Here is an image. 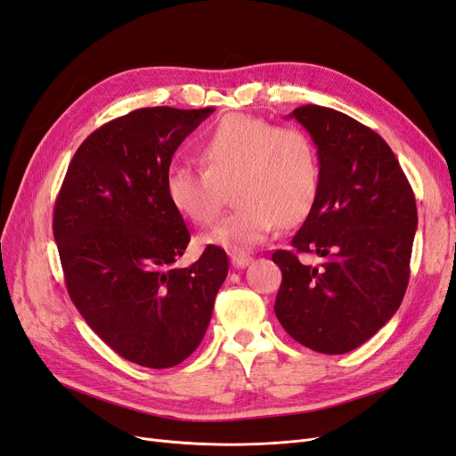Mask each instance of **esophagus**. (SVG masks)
Masks as SVG:
<instances>
[{
  "label": "esophagus",
  "instance_id": "obj_1",
  "mask_svg": "<svg viewBox=\"0 0 456 456\" xmlns=\"http://www.w3.org/2000/svg\"><path fill=\"white\" fill-rule=\"evenodd\" d=\"M230 260H232V266H233V268H245V266L251 262V256L240 255V253H238V255H232Z\"/></svg>",
  "mask_w": 456,
  "mask_h": 456
}]
</instances>
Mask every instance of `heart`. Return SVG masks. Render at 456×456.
<instances>
[{
	"instance_id": "1",
	"label": "heart",
	"mask_w": 456,
	"mask_h": 456,
	"mask_svg": "<svg viewBox=\"0 0 456 456\" xmlns=\"http://www.w3.org/2000/svg\"><path fill=\"white\" fill-rule=\"evenodd\" d=\"M201 167L173 165L165 194L173 209L196 226H211L232 190L236 211L205 245L245 253L280 224L295 226L314 209L320 191V156L310 136L297 127H275L247 116L228 114L198 144Z\"/></svg>"
}]
</instances>
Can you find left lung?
<instances>
[{
    "instance_id": "obj_1",
    "label": "left lung",
    "mask_w": 456,
    "mask_h": 456,
    "mask_svg": "<svg viewBox=\"0 0 456 456\" xmlns=\"http://www.w3.org/2000/svg\"><path fill=\"white\" fill-rule=\"evenodd\" d=\"M320 156V191L289 251H275L281 285L273 312L302 346L346 354L402 305L417 230L412 188L380 134L333 108L293 110ZM298 252L322 256L302 265Z\"/></svg>"
}]
</instances>
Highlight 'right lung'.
Wrapping results in <instances>:
<instances>
[{
	"label": "right lung",
	"mask_w": 456,
	"mask_h": 456,
	"mask_svg": "<svg viewBox=\"0 0 456 456\" xmlns=\"http://www.w3.org/2000/svg\"><path fill=\"white\" fill-rule=\"evenodd\" d=\"M215 108H141L104 123L74 154L53 215L68 295L87 325L127 362L175 367L211 322L228 256L207 245L178 268L190 243L165 194L171 158Z\"/></svg>",
	"instance_id": "right-lung-1"
}]
</instances>
